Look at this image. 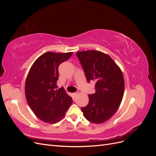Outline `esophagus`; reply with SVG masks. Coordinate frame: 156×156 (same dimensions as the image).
Segmentation results:
<instances>
[{"label": "esophagus", "mask_w": 156, "mask_h": 156, "mask_svg": "<svg viewBox=\"0 0 156 156\" xmlns=\"http://www.w3.org/2000/svg\"><path fill=\"white\" fill-rule=\"evenodd\" d=\"M77 94H78V93H77V92L73 93V96H77Z\"/></svg>", "instance_id": "34e87169"}]
</instances>
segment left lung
I'll return each mask as SVG.
<instances>
[{"label":"left lung","mask_w":156,"mask_h":156,"mask_svg":"<svg viewBox=\"0 0 156 156\" xmlns=\"http://www.w3.org/2000/svg\"><path fill=\"white\" fill-rule=\"evenodd\" d=\"M87 81H96V93L88 95L82 107L84 116L94 124L109 120L119 109L124 93V79L120 67L103 52L89 50L76 53Z\"/></svg>","instance_id":"left-lung-1"}]
</instances>
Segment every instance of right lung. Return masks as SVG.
Returning a JSON list of instances; mask_svg holds the SVG:
<instances>
[{"mask_svg":"<svg viewBox=\"0 0 156 156\" xmlns=\"http://www.w3.org/2000/svg\"><path fill=\"white\" fill-rule=\"evenodd\" d=\"M73 52H46L33 63L25 81L28 104L36 116L46 123L62 120L73 102L63 87L57 89L59 65L69 59Z\"/></svg>","mask_w":156,"mask_h":156,"instance_id":"add662e5","label":"right lung"}]
</instances>
